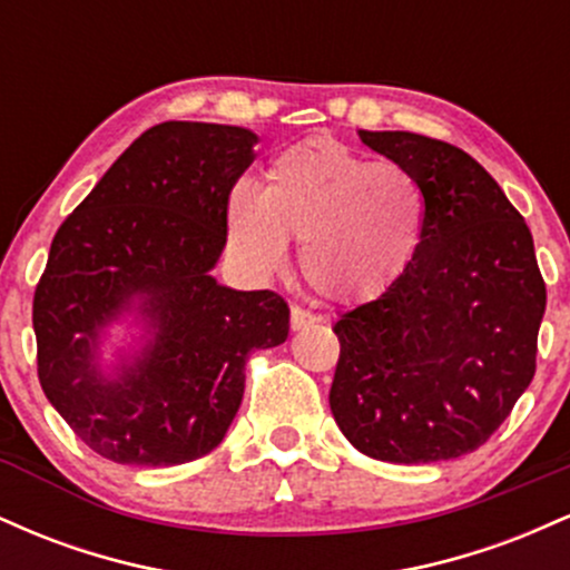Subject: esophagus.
<instances>
[{
    "instance_id": "esophagus-1",
    "label": "esophagus",
    "mask_w": 570,
    "mask_h": 570,
    "mask_svg": "<svg viewBox=\"0 0 570 570\" xmlns=\"http://www.w3.org/2000/svg\"><path fill=\"white\" fill-rule=\"evenodd\" d=\"M316 322H322V318H318L316 313L305 311V307H299V305L292 307V330H305V326H311V324H316Z\"/></svg>"
}]
</instances>
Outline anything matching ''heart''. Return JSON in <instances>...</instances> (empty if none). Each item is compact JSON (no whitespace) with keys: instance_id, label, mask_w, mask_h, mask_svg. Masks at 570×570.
Returning <instances> with one entry per match:
<instances>
[{"instance_id":"b5f03b06","label":"heart","mask_w":570,"mask_h":570,"mask_svg":"<svg viewBox=\"0 0 570 570\" xmlns=\"http://www.w3.org/2000/svg\"><path fill=\"white\" fill-rule=\"evenodd\" d=\"M263 179V189L235 185L225 206L233 252L254 273L284 267L286 240H299L313 289L364 303L399 281L421 246L426 198L399 163L311 136L273 155Z\"/></svg>"}]
</instances>
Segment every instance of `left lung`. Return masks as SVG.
<instances>
[{"label": "left lung", "instance_id": "1", "mask_svg": "<svg viewBox=\"0 0 570 570\" xmlns=\"http://www.w3.org/2000/svg\"><path fill=\"white\" fill-rule=\"evenodd\" d=\"M415 176L426 227L407 271L337 318L330 407L358 453L434 463L490 440L535 375L547 286L525 219L472 155L358 130Z\"/></svg>", "mask_w": 570, "mask_h": 570}]
</instances>
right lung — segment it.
I'll use <instances>...</instances> for the list:
<instances>
[{
  "label": "right lung",
  "mask_w": 570,
  "mask_h": 570,
  "mask_svg": "<svg viewBox=\"0 0 570 570\" xmlns=\"http://www.w3.org/2000/svg\"><path fill=\"white\" fill-rule=\"evenodd\" d=\"M254 144L246 128L160 122L58 227L31 311L37 375L69 429L109 461L176 466L212 453L244 399L248 353L289 335L281 294L227 289L208 273ZM136 293L159 335L107 382L95 337Z\"/></svg>",
  "instance_id": "obj_1"
}]
</instances>
